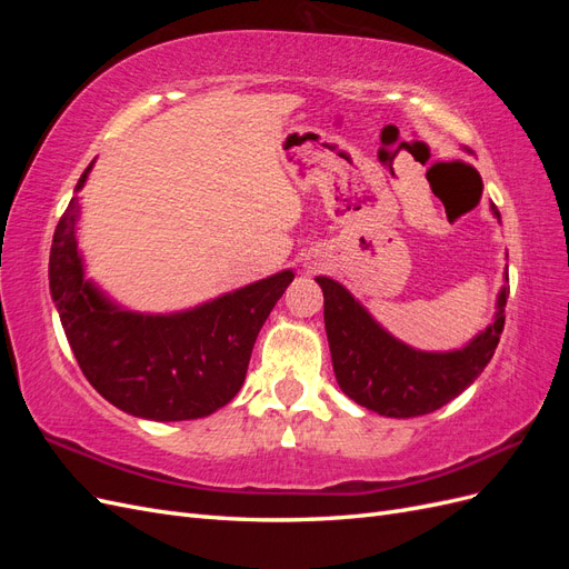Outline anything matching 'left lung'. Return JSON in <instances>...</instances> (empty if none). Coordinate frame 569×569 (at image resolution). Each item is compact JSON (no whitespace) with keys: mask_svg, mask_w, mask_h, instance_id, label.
Here are the masks:
<instances>
[{"mask_svg":"<svg viewBox=\"0 0 569 569\" xmlns=\"http://www.w3.org/2000/svg\"><path fill=\"white\" fill-rule=\"evenodd\" d=\"M491 211L501 220L496 206ZM316 282L325 297V330L341 391L387 418L427 416L477 380L501 339L510 291L508 287L498 291V311L487 330L468 347L441 353L418 351L391 337L339 282L330 278H316Z\"/></svg>","mask_w":569,"mask_h":569,"instance_id":"8db88e82","label":"left lung"}]
</instances>
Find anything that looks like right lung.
Listing matches in <instances>:
<instances>
[{"mask_svg": "<svg viewBox=\"0 0 569 569\" xmlns=\"http://www.w3.org/2000/svg\"><path fill=\"white\" fill-rule=\"evenodd\" d=\"M90 170L92 163L76 192ZM78 213L73 197L51 242L49 289L88 382L116 408L157 422L206 418L230 403L244 385L256 337L295 272H274L180 313L126 311L84 278Z\"/></svg>", "mask_w": 569, "mask_h": 569, "instance_id": "obj_1", "label": "right lung"}]
</instances>
